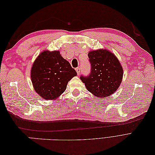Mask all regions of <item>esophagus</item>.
Wrapping results in <instances>:
<instances>
[{"label": "esophagus", "instance_id": "esophagus-1", "mask_svg": "<svg viewBox=\"0 0 155 155\" xmlns=\"http://www.w3.org/2000/svg\"><path fill=\"white\" fill-rule=\"evenodd\" d=\"M76 72H77L78 75H79V74H80V72H81V68L78 67V68H76Z\"/></svg>", "mask_w": 155, "mask_h": 155}]
</instances>
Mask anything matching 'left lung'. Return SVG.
<instances>
[{
  "mask_svg": "<svg viewBox=\"0 0 155 155\" xmlns=\"http://www.w3.org/2000/svg\"><path fill=\"white\" fill-rule=\"evenodd\" d=\"M88 56L91 65L88 76L80 79L87 90L94 95L104 98L110 96L120 87L123 68L114 54L105 49L91 51Z\"/></svg>",
  "mask_w": 155,
  "mask_h": 155,
  "instance_id": "obj_1",
  "label": "left lung"
}]
</instances>
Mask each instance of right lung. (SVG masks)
<instances>
[{
    "mask_svg": "<svg viewBox=\"0 0 155 155\" xmlns=\"http://www.w3.org/2000/svg\"><path fill=\"white\" fill-rule=\"evenodd\" d=\"M76 75V70L59 51H42L31 69L35 91L46 100L58 98L66 90L68 82Z\"/></svg>",
    "mask_w": 155,
    "mask_h": 155,
    "instance_id": "right-lung-1",
    "label": "right lung"
}]
</instances>
